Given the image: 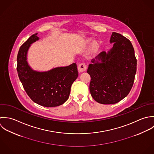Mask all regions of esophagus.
I'll return each instance as SVG.
<instances>
[{
  "label": "esophagus",
  "instance_id": "obj_1",
  "mask_svg": "<svg viewBox=\"0 0 154 154\" xmlns=\"http://www.w3.org/2000/svg\"><path fill=\"white\" fill-rule=\"evenodd\" d=\"M87 69V66L85 63H82L78 66V71L79 72H83L86 71Z\"/></svg>",
  "mask_w": 154,
  "mask_h": 154
}]
</instances>
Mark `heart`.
<instances>
[{
  "mask_svg": "<svg viewBox=\"0 0 154 154\" xmlns=\"http://www.w3.org/2000/svg\"><path fill=\"white\" fill-rule=\"evenodd\" d=\"M90 42H91V39L86 38L84 41V44L88 45V44H89ZM99 44L97 42H93L89 48V53L92 55L94 54L95 53H96L97 52V51L99 50Z\"/></svg>",
  "mask_w": 154,
  "mask_h": 154,
  "instance_id": "obj_1",
  "label": "heart"
}]
</instances>
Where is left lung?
Returning <instances> with one entry per match:
<instances>
[{
    "label": "left lung",
    "mask_w": 154,
    "mask_h": 154,
    "mask_svg": "<svg viewBox=\"0 0 154 154\" xmlns=\"http://www.w3.org/2000/svg\"><path fill=\"white\" fill-rule=\"evenodd\" d=\"M110 43L113 47L100 52L89 65L88 73L93 98L102 104H114L126 97L131 91L136 72L137 60L130 41L113 32ZM101 62H100V61Z\"/></svg>",
    "instance_id": "obj_1"
}]
</instances>
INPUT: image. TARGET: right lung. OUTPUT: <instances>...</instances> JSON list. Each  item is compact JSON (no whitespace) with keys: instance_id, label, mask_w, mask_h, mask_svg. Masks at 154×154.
I'll return each instance as SVG.
<instances>
[{"instance_id":"1","label":"right lung","mask_w":154,"mask_h":154,"mask_svg":"<svg viewBox=\"0 0 154 154\" xmlns=\"http://www.w3.org/2000/svg\"><path fill=\"white\" fill-rule=\"evenodd\" d=\"M37 34L32 35L20 48L17 66L18 77L33 102L45 107L60 106L68 99L71 86L78 77L77 65L73 63L45 72L31 69L27 54L31 44L39 39Z\"/></svg>"}]
</instances>
